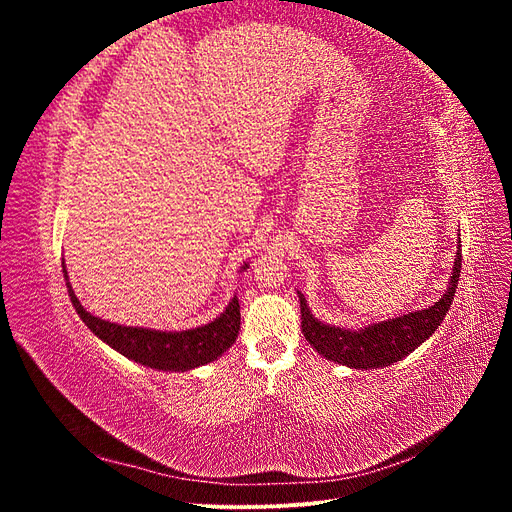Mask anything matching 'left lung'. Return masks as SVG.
Here are the masks:
<instances>
[{"instance_id": "obj_1", "label": "left lung", "mask_w": 512, "mask_h": 512, "mask_svg": "<svg viewBox=\"0 0 512 512\" xmlns=\"http://www.w3.org/2000/svg\"><path fill=\"white\" fill-rule=\"evenodd\" d=\"M461 273V252L457 250L451 282L444 297L427 309H418L406 316L371 324L361 331H348L324 324L309 314L305 297L299 292L301 301V331L309 344L329 361L342 363L354 369H376L386 367L404 359L414 348L440 327V322L451 309L457 280Z\"/></svg>"}]
</instances>
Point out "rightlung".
Segmentation results:
<instances>
[{"label": "right lung", "instance_id": "add662e5", "mask_svg": "<svg viewBox=\"0 0 512 512\" xmlns=\"http://www.w3.org/2000/svg\"><path fill=\"white\" fill-rule=\"evenodd\" d=\"M64 277L70 301L87 327L94 331L102 342L113 346L123 356L153 369L188 371L192 367L211 363L235 344V339L239 335L241 309L237 297L228 303L226 312L220 318H215L213 322L205 324V327L181 333H164L151 329L121 327V324L91 316L81 305V301L76 299V294L68 282L66 267Z\"/></svg>", "mask_w": 512, "mask_h": 512}]
</instances>
